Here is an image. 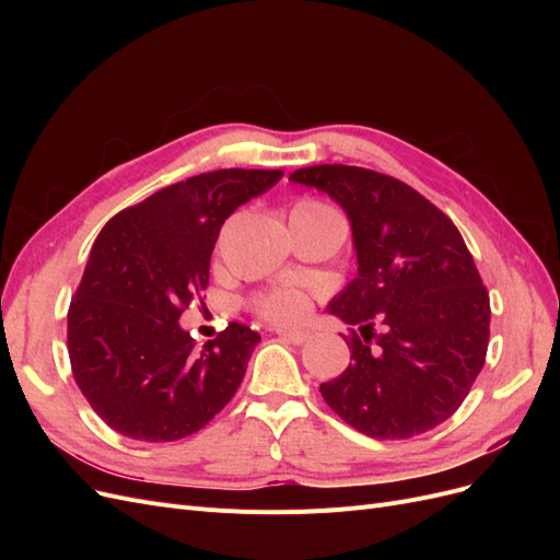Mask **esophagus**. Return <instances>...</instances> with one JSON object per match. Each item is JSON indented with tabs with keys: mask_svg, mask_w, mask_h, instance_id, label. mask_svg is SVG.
Listing matches in <instances>:
<instances>
[{
	"mask_svg": "<svg viewBox=\"0 0 560 560\" xmlns=\"http://www.w3.org/2000/svg\"><path fill=\"white\" fill-rule=\"evenodd\" d=\"M278 336L287 338V341H292L294 346H303L308 341V331H299V329H278Z\"/></svg>",
	"mask_w": 560,
	"mask_h": 560,
	"instance_id": "obj_1",
	"label": "esophagus"
}]
</instances>
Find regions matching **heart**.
<instances>
[{"mask_svg":"<svg viewBox=\"0 0 560 560\" xmlns=\"http://www.w3.org/2000/svg\"><path fill=\"white\" fill-rule=\"evenodd\" d=\"M315 212H331V208L317 200H301L292 210V214ZM252 306L266 322H273V325H292V322H299L308 315L311 299L303 290H296V287H280V290H270L254 296Z\"/></svg>","mask_w":560,"mask_h":560,"instance_id":"obj_1","label":"heart"}]
</instances>
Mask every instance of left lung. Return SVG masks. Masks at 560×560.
<instances>
[{"instance_id":"8db88e82","label":"left lung","mask_w":560,"mask_h":560,"mask_svg":"<svg viewBox=\"0 0 560 560\" xmlns=\"http://www.w3.org/2000/svg\"><path fill=\"white\" fill-rule=\"evenodd\" d=\"M341 206L358 278L327 311L350 329V364L319 393L348 425L409 439L442 425L477 381L490 301L460 231L409 184L358 165H311L290 175Z\"/></svg>"}]
</instances>
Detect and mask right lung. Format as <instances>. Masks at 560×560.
Returning a JSON list of instances; mask_svg holds the SVG:
<instances>
[{
	"label": "right lung",
	"mask_w": 560,
	"mask_h": 560,
	"mask_svg": "<svg viewBox=\"0 0 560 560\" xmlns=\"http://www.w3.org/2000/svg\"><path fill=\"white\" fill-rule=\"evenodd\" d=\"M280 177L243 167L202 173L100 231L67 313V352L83 397L112 430L177 442L231 401L261 336L231 322L196 348L179 315L206 292L222 224Z\"/></svg>",
	"instance_id": "right-lung-1"
}]
</instances>
